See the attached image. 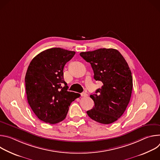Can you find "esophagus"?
<instances>
[{"label": "esophagus", "mask_w": 160, "mask_h": 160, "mask_svg": "<svg viewBox=\"0 0 160 160\" xmlns=\"http://www.w3.org/2000/svg\"><path fill=\"white\" fill-rule=\"evenodd\" d=\"M80 94H81V96H82V97H86V96H87V93H85V92H82V93H81Z\"/></svg>", "instance_id": "obj_1"}]
</instances>
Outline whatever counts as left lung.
<instances>
[{
  "label": "left lung",
  "instance_id": "left-lung-1",
  "mask_svg": "<svg viewBox=\"0 0 160 160\" xmlns=\"http://www.w3.org/2000/svg\"><path fill=\"white\" fill-rule=\"evenodd\" d=\"M80 55L91 64L94 79L103 83L90 96L94 106L87 111L88 116L102 124L116 122L125 112L132 91V76L127 61L115 49H99Z\"/></svg>",
  "mask_w": 160,
  "mask_h": 160
}]
</instances>
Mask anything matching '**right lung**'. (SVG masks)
Listing matches in <instances>:
<instances>
[{
    "label": "right lung",
    "instance_id": "add662e5",
    "mask_svg": "<svg viewBox=\"0 0 160 160\" xmlns=\"http://www.w3.org/2000/svg\"><path fill=\"white\" fill-rule=\"evenodd\" d=\"M75 54V51L51 48L37 55L28 66L27 100L35 115L45 123L56 124L64 120L71 103L80 96L67 90L63 78L64 66Z\"/></svg>",
    "mask_w": 160,
    "mask_h": 160
}]
</instances>
